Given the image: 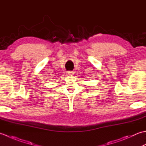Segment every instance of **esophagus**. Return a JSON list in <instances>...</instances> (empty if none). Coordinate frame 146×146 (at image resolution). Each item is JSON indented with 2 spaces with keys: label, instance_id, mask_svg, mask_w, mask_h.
Here are the masks:
<instances>
[{
  "label": "esophagus",
  "instance_id": "34e87169",
  "mask_svg": "<svg viewBox=\"0 0 146 146\" xmlns=\"http://www.w3.org/2000/svg\"><path fill=\"white\" fill-rule=\"evenodd\" d=\"M67 73L68 75H70V76L74 75V71H68Z\"/></svg>",
  "mask_w": 146,
  "mask_h": 146
}]
</instances>
